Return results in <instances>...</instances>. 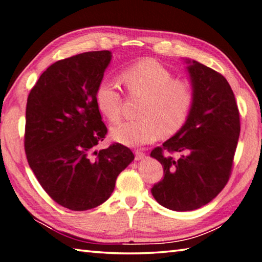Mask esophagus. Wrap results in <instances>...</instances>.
I'll use <instances>...</instances> for the list:
<instances>
[{
	"mask_svg": "<svg viewBox=\"0 0 262 262\" xmlns=\"http://www.w3.org/2000/svg\"><path fill=\"white\" fill-rule=\"evenodd\" d=\"M145 157V154L142 150H135V159L136 160H141V159H143Z\"/></svg>",
	"mask_w": 262,
	"mask_h": 262,
	"instance_id": "esophagus-1",
	"label": "esophagus"
}]
</instances>
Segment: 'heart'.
<instances>
[{
	"label": "heart",
	"instance_id": "1",
	"mask_svg": "<svg viewBox=\"0 0 262 262\" xmlns=\"http://www.w3.org/2000/svg\"><path fill=\"white\" fill-rule=\"evenodd\" d=\"M121 79L132 96L144 97L139 116L112 127L111 135L126 145L155 142L163 134L172 135L187 122L194 102V89L187 79L173 78L172 71L152 58H143L128 66ZM98 110L108 121L121 119L122 96L116 84L102 80L95 90Z\"/></svg>",
	"mask_w": 262,
	"mask_h": 262
}]
</instances>
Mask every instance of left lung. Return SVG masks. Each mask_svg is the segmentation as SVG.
<instances>
[{"instance_id":"1","label":"left lung","mask_w":262,"mask_h":262,"mask_svg":"<svg viewBox=\"0 0 262 262\" xmlns=\"http://www.w3.org/2000/svg\"><path fill=\"white\" fill-rule=\"evenodd\" d=\"M187 63L194 89L191 113L177 134L151 151L164 168L152 196L179 212L206 205L225 188L241 133L238 106L226 78L196 60Z\"/></svg>"}]
</instances>
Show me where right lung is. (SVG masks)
<instances>
[{
    "label": "right lung",
    "instance_id": "right-lung-1",
    "mask_svg": "<svg viewBox=\"0 0 262 262\" xmlns=\"http://www.w3.org/2000/svg\"><path fill=\"white\" fill-rule=\"evenodd\" d=\"M108 50L89 51L50 65L27 97L25 152L41 187L72 211H87L111 196L118 175L134 160L129 147L96 150L107 128L95 90L110 64Z\"/></svg>",
    "mask_w": 262,
    "mask_h": 262
}]
</instances>
